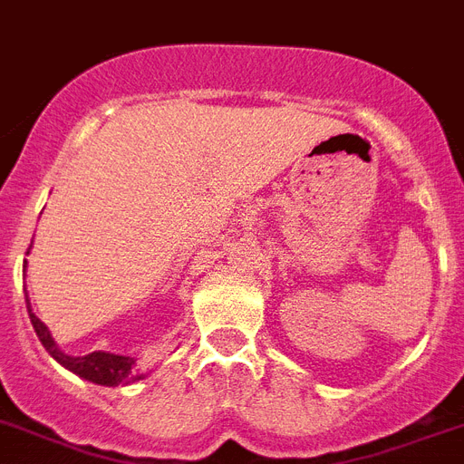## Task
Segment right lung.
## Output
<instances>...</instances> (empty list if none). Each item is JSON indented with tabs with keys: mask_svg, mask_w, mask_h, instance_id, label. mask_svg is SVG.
<instances>
[{
	"mask_svg": "<svg viewBox=\"0 0 464 464\" xmlns=\"http://www.w3.org/2000/svg\"><path fill=\"white\" fill-rule=\"evenodd\" d=\"M27 314H30V323H33L34 333H37L46 352L52 353L58 363L65 365L68 371L75 372V375L84 377L89 382L106 384V387H118V384H130L134 380H141V375H134L136 361L130 356H118V353L108 352H92L87 356H68V353L58 349L44 323L34 316L33 309H30V302H27Z\"/></svg>",
	"mask_w": 464,
	"mask_h": 464,
	"instance_id": "1",
	"label": "right lung"
}]
</instances>
